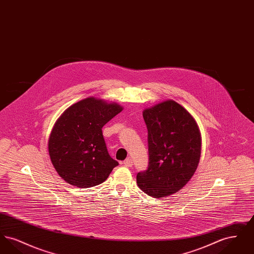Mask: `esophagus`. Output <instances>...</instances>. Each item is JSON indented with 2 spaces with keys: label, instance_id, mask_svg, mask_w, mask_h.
Masks as SVG:
<instances>
[{
  "label": "esophagus",
  "instance_id": "34e87169",
  "mask_svg": "<svg viewBox=\"0 0 254 254\" xmlns=\"http://www.w3.org/2000/svg\"><path fill=\"white\" fill-rule=\"evenodd\" d=\"M123 164H124L126 167H128V168H130V167H132L133 165L132 159H130V158H127V159H126V160L123 162Z\"/></svg>",
  "mask_w": 254,
  "mask_h": 254
}]
</instances>
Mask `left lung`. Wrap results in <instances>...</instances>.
Instances as JSON below:
<instances>
[{
    "mask_svg": "<svg viewBox=\"0 0 254 254\" xmlns=\"http://www.w3.org/2000/svg\"><path fill=\"white\" fill-rule=\"evenodd\" d=\"M148 167L137 174L138 187L154 198L180 190L190 180L201 156V135L192 116L169 100L146 109Z\"/></svg>",
    "mask_w": 254,
    "mask_h": 254,
    "instance_id": "obj_1",
    "label": "left lung"
}]
</instances>
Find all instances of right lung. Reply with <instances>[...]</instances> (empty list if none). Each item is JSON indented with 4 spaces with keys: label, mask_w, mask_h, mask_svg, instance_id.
I'll list each match as a JSON object with an SVG mask.
<instances>
[{
    "label": "right lung",
    "mask_w": 254,
    "mask_h": 254,
    "mask_svg": "<svg viewBox=\"0 0 254 254\" xmlns=\"http://www.w3.org/2000/svg\"><path fill=\"white\" fill-rule=\"evenodd\" d=\"M122 109L115 103L90 97L61 115L49 136V152L64 181L86 189L108 179L119 163L110 157L102 128Z\"/></svg>",
    "instance_id": "right-lung-1"
}]
</instances>
